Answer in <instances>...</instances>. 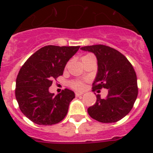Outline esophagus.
I'll list each match as a JSON object with an SVG mask.
<instances>
[{"label":"esophagus","mask_w":153,"mask_h":153,"mask_svg":"<svg viewBox=\"0 0 153 153\" xmlns=\"http://www.w3.org/2000/svg\"><path fill=\"white\" fill-rule=\"evenodd\" d=\"M83 94V93H79V92H76V93H75L76 97H79V96H82Z\"/></svg>","instance_id":"esophagus-1"}]
</instances>
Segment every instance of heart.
<instances>
[{
  "label": "heart",
  "mask_w": 153,
  "mask_h": 153,
  "mask_svg": "<svg viewBox=\"0 0 153 153\" xmlns=\"http://www.w3.org/2000/svg\"><path fill=\"white\" fill-rule=\"evenodd\" d=\"M70 86L74 90H82L84 89L85 84L83 81L76 79V80H73L72 82H70Z\"/></svg>",
  "instance_id": "heart-1"
}]
</instances>
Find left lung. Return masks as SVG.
<instances>
[{
    "mask_svg": "<svg viewBox=\"0 0 153 153\" xmlns=\"http://www.w3.org/2000/svg\"><path fill=\"white\" fill-rule=\"evenodd\" d=\"M81 50L96 55L98 73L93 83V91L106 88L108 95L88 108L90 117L104 123L117 122L133 107L138 96L137 78L135 70L127 58L114 48L102 44L86 46Z\"/></svg>",
    "mask_w": 153,
    "mask_h": 153,
    "instance_id": "left-lung-1",
    "label": "left lung"
}]
</instances>
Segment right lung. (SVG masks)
Segmentation results:
<instances>
[{
  "mask_svg": "<svg viewBox=\"0 0 153 153\" xmlns=\"http://www.w3.org/2000/svg\"><path fill=\"white\" fill-rule=\"evenodd\" d=\"M79 48L45 46L21 67L16 79L15 97L21 111L34 123L53 125L67 114L69 104L75 97L74 92L64 89L54 96L49 87L53 80L63 75L65 66Z\"/></svg>",
  "mask_w": 153,
  "mask_h": 153,
  "instance_id": "1",
  "label": "right lung"
}]
</instances>
